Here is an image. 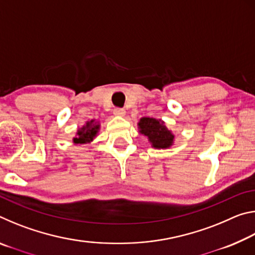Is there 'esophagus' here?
Instances as JSON below:
<instances>
[{"label": "esophagus", "instance_id": "1", "mask_svg": "<svg viewBox=\"0 0 255 255\" xmlns=\"http://www.w3.org/2000/svg\"><path fill=\"white\" fill-rule=\"evenodd\" d=\"M125 114H126V111L123 108H116L114 110V115L115 116H118V117H124Z\"/></svg>", "mask_w": 255, "mask_h": 255}]
</instances>
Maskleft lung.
I'll return each mask as SVG.
<instances>
[{"mask_svg":"<svg viewBox=\"0 0 255 255\" xmlns=\"http://www.w3.org/2000/svg\"><path fill=\"white\" fill-rule=\"evenodd\" d=\"M138 127L140 129L139 132L148 137L155 148H167L173 143L174 136L161 120L144 117L138 123Z\"/></svg>","mask_w":255,"mask_h":255,"instance_id":"8db88e82","label":"left lung"}]
</instances>
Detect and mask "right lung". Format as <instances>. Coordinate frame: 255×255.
<instances>
[{"instance_id":"1","label":"right lung","mask_w":255,"mask_h":255,"mask_svg":"<svg viewBox=\"0 0 255 255\" xmlns=\"http://www.w3.org/2000/svg\"><path fill=\"white\" fill-rule=\"evenodd\" d=\"M99 129H100V125L94 123V120L88 122L85 126L82 127L80 130L77 131V137H75L73 141H74L75 144L90 143V141L97 136Z\"/></svg>"}]
</instances>
